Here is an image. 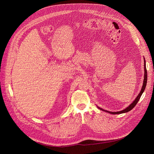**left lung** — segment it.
<instances>
[{"label":"left lung","instance_id":"left-lung-1","mask_svg":"<svg viewBox=\"0 0 154 154\" xmlns=\"http://www.w3.org/2000/svg\"><path fill=\"white\" fill-rule=\"evenodd\" d=\"M146 61L144 60V81H143V86H142V88H141V90L140 92V94H138V95L137 96V97L136 98V99L134 100V101L126 109H125V110H121V111H119V112H109V111H107V110H103L100 107H98L100 109L103 110V111H105V112H109L110 113H112V114H121V113H126V112H129L130 110H131L135 106L136 104H137V103L138 102V101L140 100L141 97V95L143 94V91H144V89L146 88V83H147V70H146Z\"/></svg>","mask_w":154,"mask_h":154}]
</instances>
